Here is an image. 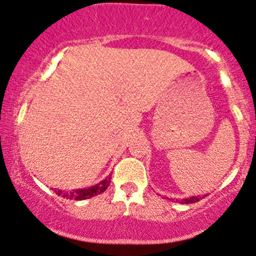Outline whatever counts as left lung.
Returning <instances> with one entry per match:
<instances>
[{
    "mask_svg": "<svg viewBox=\"0 0 256 256\" xmlns=\"http://www.w3.org/2000/svg\"><path fill=\"white\" fill-rule=\"evenodd\" d=\"M200 196H192V198H180L177 200V201H180L182 204H195V202L200 201Z\"/></svg>",
    "mask_w": 256,
    "mask_h": 256,
    "instance_id": "1",
    "label": "left lung"
}]
</instances>
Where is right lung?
Listing matches in <instances>:
<instances>
[{
	"mask_svg": "<svg viewBox=\"0 0 256 256\" xmlns=\"http://www.w3.org/2000/svg\"><path fill=\"white\" fill-rule=\"evenodd\" d=\"M110 183V177L108 176L107 178H104V180L100 182L98 184L92 185L90 188H84V189H77L72 190V192H62V190H55L56 195L61 196V198H68V200H77V201H82V200H86L94 196L102 194L106 189L108 188V185Z\"/></svg>",
	"mask_w": 256,
	"mask_h": 256,
	"instance_id": "obj_1",
	"label": "right lung"
}]
</instances>
